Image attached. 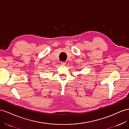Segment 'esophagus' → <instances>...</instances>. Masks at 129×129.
I'll return each instance as SVG.
<instances>
[{"mask_svg":"<svg viewBox=\"0 0 129 129\" xmlns=\"http://www.w3.org/2000/svg\"><path fill=\"white\" fill-rule=\"evenodd\" d=\"M66 64H67V62H66L65 61H61V64L62 65H66Z\"/></svg>","mask_w":129,"mask_h":129,"instance_id":"obj_1","label":"esophagus"}]
</instances>
